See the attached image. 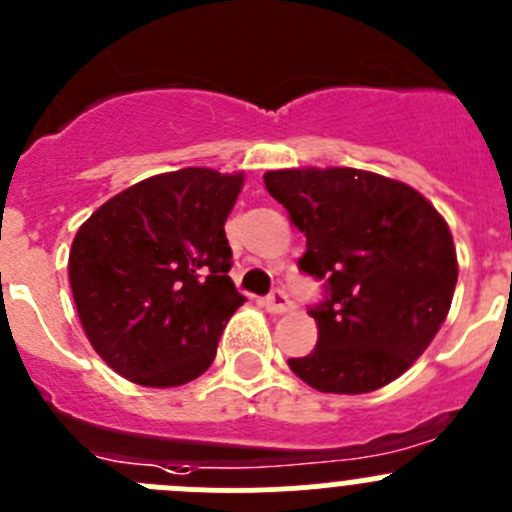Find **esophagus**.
<instances>
[{"instance_id": "34e87169", "label": "esophagus", "mask_w": 512, "mask_h": 512, "mask_svg": "<svg viewBox=\"0 0 512 512\" xmlns=\"http://www.w3.org/2000/svg\"><path fill=\"white\" fill-rule=\"evenodd\" d=\"M264 307L269 309L271 314H281V312H287L289 309V297L281 289H276V292H271L269 297L264 299Z\"/></svg>"}]
</instances>
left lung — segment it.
Masks as SVG:
<instances>
[{"mask_svg": "<svg viewBox=\"0 0 512 512\" xmlns=\"http://www.w3.org/2000/svg\"><path fill=\"white\" fill-rule=\"evenodd\" d=\"M266 190L307 236L299 271L325 281L309 307L317 348L289 368L322 393H368L429 348L457 287L452 233L414 187L353 167L276 170Z\"/></svg>", "mask_w": 512, "mask_h": 512, "instance_id": "obj_1", "label": "left lung"}]
</instances>
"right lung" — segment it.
Instances as JSON below:
<instances>
[{"instance_id":"obj_1","label":"right lung","mask_w":512,"mask_h":512,"mask_svg":"<svg viewBox=\"0 0 512 512\" xmlns=\"http://www.w3.org/2000/svg\"><path fill=\"white\" fill-rule=\"evenodd\" d=\"M243 175L185 167L131 185L73 238L70 289L93 350L131 383L182 386L215 360L233 287L225 218Z\"/></svg>"}]
</instances>
